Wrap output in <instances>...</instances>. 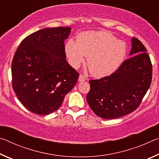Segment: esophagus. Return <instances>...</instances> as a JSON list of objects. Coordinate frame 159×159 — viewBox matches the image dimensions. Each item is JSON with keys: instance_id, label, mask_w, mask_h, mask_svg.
Here are the masks:
<instances>
[{"instance_id": "obj_1", "label": "esophagus", "mask_w": 159, "mask_h": 159, "mask_svg": "<svg viewBox=\"0 0 159 159\" xmlns=\"http://www.w3.org/2000/svg\"><path fill=\"white\" fill-rule=\"evenodd\" d=\"M85 77L83 76V74H80L79 78V81L82 82V81H85Z\"/></svg>"}]
</instances>
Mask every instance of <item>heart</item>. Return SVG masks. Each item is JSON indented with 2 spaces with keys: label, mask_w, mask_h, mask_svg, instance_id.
<instances>
[{
  "label": "heart",
  "mask_w": 159,
  "mask_h": 159,
  "mask_svg": "<svg viewBox=\"0 0 159 159\" xmlns=\"http://www.w3.org/2000/svg\"><path fill=\"white\" fill-rule=\"evenodd\" d=\"M65 53L74 68H79L88 57L90 74L104 77L114 73L124 61L127 48L124 42L105 31H89L80 34L77 42L69 39L65 45Z\"/></svg>",
  "instance_id": "1"
}]
</instances>
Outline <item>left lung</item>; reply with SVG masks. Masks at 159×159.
I'll list each match as a JSON object with an SVG mask.
<instances>
[{
	"label": "left lung",
	"instance_id": "1",
	"mask_svg": "<svg viewBox=\"0 0 159 159\" xmlns=\"http://www.w3.org/2000/svg\"><path fill=\"white\" fill-rule=\"evenodd\" d=\"M130 58L110 76L90 80L86 99L99 117L113 119L134 111L150 87L152 64L147 49L136 38L132 39Z\"/></svg>",
	"mask_w": 159,
	"mask_h": 159
}]
</instances>
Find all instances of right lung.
<instances>
[{
	"mask_svg": "<svg viewBox=\"0 0 159 159\" xmlns=\"http://www.w3.org/2000/svg\"><path fill=\"white\" fill-rule=\"evenodd\" d=\"M71 28H45L21 42L12 61V85L25 108L47 115L60 107L79 74L66 60L64 40Z\"/></svg>",
	"mask_w": 159,
	"mask_h": 159,
	"instance_id": "add662e5",
	"label": "right lung"
}]
</instances>
